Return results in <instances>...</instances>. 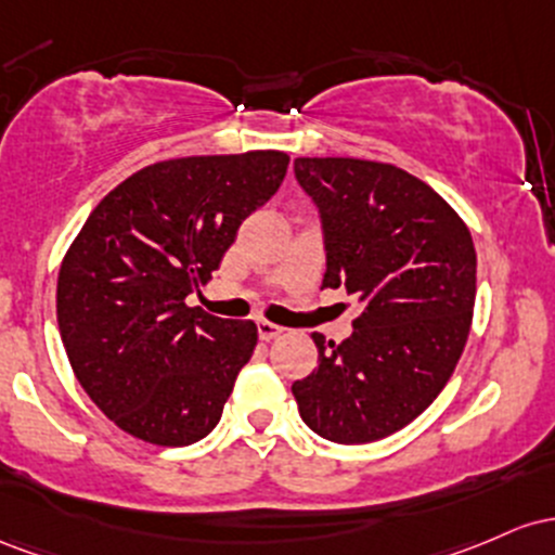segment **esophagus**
I'll use <instances>...</instances> for the list:
<instances>
[{
	"label": "esophagus",
	"instance_id": "esophagus-1",
	"mask_svg": "<svg viewBox=\"0 0 555 555\" xmlns=\"http://www.w3.org/2000/svg\"><path fill=\"white\" fill-rule=\"evenodd\" d=\"M257 333H259L261 340H275V338H280V335L285 333V330L280 327V325H272V322L261 320V322H257Z\"/></svg>",
	"mask_w": 555,
	"mask_h": 555
}]
</instances>
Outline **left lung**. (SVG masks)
<instances>
[{"mask_svg": "<svg viewBox=\"0 0 555 555\" xmlns=\"http://www.w3.org/2000/svg\"><path fill=\"white\" fill-rule=\"evenodd\" d=\"M294 172L320 209L322 288L344 285L361 314L338 346L311 333L320 364L291 390L317 435L372 443L416 420L456 370L475 311V244L451 204L396 165L298 157Z\"/></svg>", "mask_w": 555, "mask_h": 555, "instance_id": "left-lung-1", "label": "left lung"}]
</instances>
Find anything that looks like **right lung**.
Here are the masks:
<instances>
[{"instance_id":"obj_1","label":"right lung","mask_w":555,"mask_h":555,"mask_svg":"<svg viewBox=\"0 0 555 555\" xmlns=\"http://www.w3.org/2000/svg\"><path fill=\"white\" fill-rule=\"evenodd\" d=\"M285 152L157 162L112 189L57 278V322L89 398L133 438L191 446L215 429L257 346L251 320L189 307L241 222L270 202Z\"/></svg>"}]
</instances>
